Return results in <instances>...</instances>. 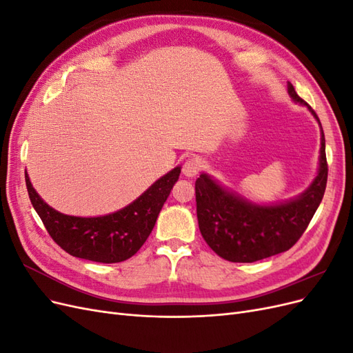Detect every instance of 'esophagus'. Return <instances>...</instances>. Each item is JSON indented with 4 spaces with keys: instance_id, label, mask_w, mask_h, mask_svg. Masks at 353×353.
I'll list each match as a JSON object with an SVG mask.
<instances>
[{
    "instance_id": "34e87169",
    "label": "esophagus",
    "mask_w": 353,
    "mask_h": 353,
    "mask_svg": "<svg viewBox=\"0 0 353 353\" xmlns=\"http://www.w3.org/2000/svg\"><path fill=\"white\" fill-rule=\"evenodd\" d=\"M199 170H200V160L197 157L188 159L183 166V174L187 178H194L199 174Z\"/></svg>"
}]
</instances>
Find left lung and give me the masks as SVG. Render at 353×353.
<instances>
[{"mask_svg": "<svg viewBox=\"0 0 353 353\" xmlns=\"http://www.w3.org/2000/svg\"><path fill=\"white\" fill-rule=\"evenodd\" d=\"M293 101L307 105L287 85ZM319 122L316 113L309 108ZM325 138L321 128L319 168L312 184L296 199L275 205H256L219 185L208 174L196 181L197 219L203 239L221 258L230 262L250 263L283 253L296 244L307 228L321 203L327 185Z\"/></svg>", "mask_w": 353, "mask_h": 353, "instance_id": "1", "label": "left lung"}]
</instances>
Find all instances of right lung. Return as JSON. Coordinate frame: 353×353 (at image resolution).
Segmentation results:
<instances>
[{
  "mask_svg": "<svg viewBox=\"0 0 353 353\" xmlns=\"http://www.w3.org/2000/svg\"><path fill=\"white\" fill-rule=\"evenodd\" d=\"M181 168L159 178L144 193L123 209L104 216L81 218L60 213L48 206L32 187L25 174L32 206L37 210L51 239L74 258L100 263L130 259L145 243L156 219L178 181Z\"/></svg>",
  "mask_w": 353,
  "mask_h": 353,
  "instance_id": "right-lung-1",
  "label": "right lung"
}]
</instances>
